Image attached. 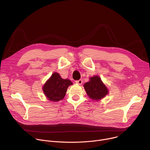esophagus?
<instances>
[{
	"instance_id": "34e87169",
	"label": "esophagus",
	"mask_w": 150,
	"mask_h": 150,
	"mask_svg": "<svg viewBox=\"0 0 150 150\" xmlns=\"http://www.w3.org/2000/svg\"><path fill=\"white\" fill-rule=\"evenodd\" d=\"M75 82L79 85H81L82 83V81L81 79H79V80H78V81H76Z\"/></svg>"
}]
</instances>
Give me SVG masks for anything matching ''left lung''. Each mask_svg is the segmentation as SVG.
<instances>
[{
  "mask_svg": "<svg viewBox=\"0 0 150 150\" xmlns=\"http://www.w3.org/2000/svg\"><path fill=\"white\" fill-rule=\"evenodd\" d=\"M90 81L83 85L88 97L93 100L100 101L109 94V90L103 82L100 77L94 75L89 78Z\"/></svg>",
  "mask_w": 150,
  "mask_h": 150,
  "instance_id": "1",
  "label": "left lung"
}]
</instances>
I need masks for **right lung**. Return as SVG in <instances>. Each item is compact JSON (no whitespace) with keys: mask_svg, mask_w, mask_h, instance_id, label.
Here are the masks:
<instances>
[{"mask_svg":"<svg viewBox=\"0 0 150 150\" xmlns=\"http://www.w3.org/2000/svg\"><path fill=\"white\" fill-rule=\"evenodd\" d=\"M73 83L68 79H63L59 74L54 72L42 86V91L48 100L57 102L66 95L67 89Z\"/></svg>","mask_w":150,"mask_h":150,"instance_id":"obj_1","label":"right lung"}]
</instances>
